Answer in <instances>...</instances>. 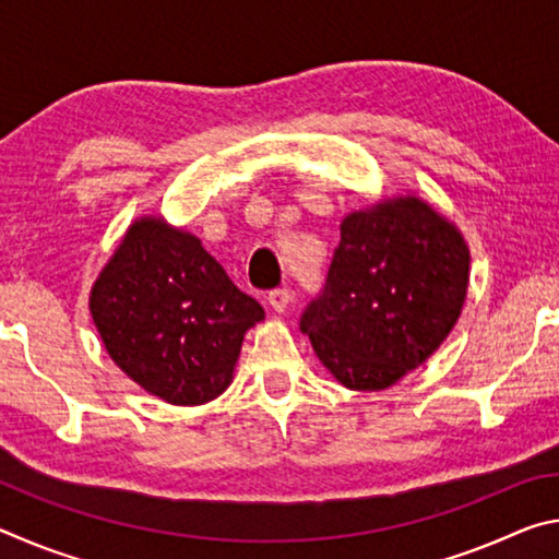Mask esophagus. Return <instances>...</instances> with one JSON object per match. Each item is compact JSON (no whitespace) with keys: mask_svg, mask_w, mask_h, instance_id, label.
Segmentation results:
<instances>
[{"mask_svg":"<svg viewBox=\"0 0 559 559\" xmlns=\"http://www.w3.org/2000/svg\"><path fill=\"white\" fill-rule=\"evenodd\" d=\"M290 288H276L269 293V306L276 310V313H283L290 306Z\"/></svg>","mask_w":559,"mask_h":559,"instance_id":"1","label":"esophagus"}]
</instances>
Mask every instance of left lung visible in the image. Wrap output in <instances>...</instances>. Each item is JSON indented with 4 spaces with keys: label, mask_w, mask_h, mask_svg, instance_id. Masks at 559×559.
Returning <instances> with one entry per match:
<instances>
[{
    "label": "left lung",
    "mask_w": 559,
    "mask_h": 559,
    "mask_svg": "<svg viewBox=\"0 0 559 559\" xmlns=\"http://www.w3.org/2000/svg\"><path fill=\"white\" fill-rule=\"evenodd\" d=\"M468 246L419 197L347 214L300 330L340 384L386 390L447 340L468 288Z\"/></svg>",
    "instance_id": "8db88e82"
}]
</instances>
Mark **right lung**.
Segmentation results:
<instances>
[{"label":"right lung","mask_w":559,"mask_h":559,"mask_svg":"<svg viewBox=\"0 0 559 559\" xmlns=\"http://www.w3.org/2000/svg\"><path fill=\"white\" fill-rule=\"evenodd\" d=\"M91 316L132 382L169 404H204L231 384L263 308L197 236L143 216L93 283Z\"/></svg>","instance_id":"1"}]
</instances>
